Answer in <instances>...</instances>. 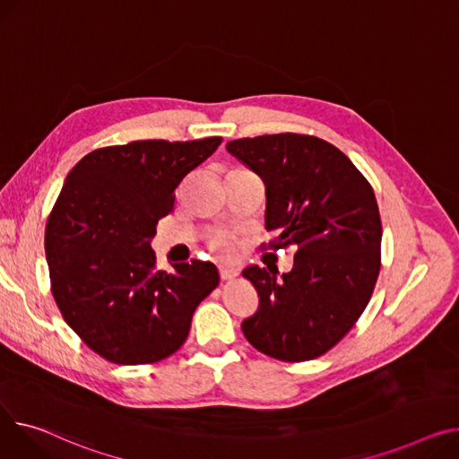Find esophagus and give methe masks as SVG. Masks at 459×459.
Returning <instances> with one entry per match:
<instances>
[{
	"mask_svg": "<svg viewBox=\"0 0 459 459\" xmlns=\"http://www.w3.org/2000/svg\"><path fill=\"white\" fill-rule=\"evenodd\" d=\"M220 277H221V281H234L238 277V271L230 269L227 265H221L220 267Z\"/></svg>",
	"mask_w": 459,
	"mask_h": 459,
	"instance_id": "1",
	"label": "esophagus"
}]
</instances>
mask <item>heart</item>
<instances>
[{
    "label": "heart",
    "instance_id": "obj_1",
    "mask_svg": "<svg viewBox=\"0 0 459 459\" xmlns=\"http://www.w3.org/2000/svg\"><path fill=\"white\" fill-rule=\"evenodd\" d=\"M212 249L225 260H234L238 255V246L230 236H218L216 239H212Z\"/></svg>",
    "mask_w": 459,
    "mask_h": 459
}]
</instances>
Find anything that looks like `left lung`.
I'll return each mask as SVG.
<instances>
[{"mask_svg": "<svg viewBox=\"0 0 459 459\" xmlns=\"http://www.w3.org/2000/svg\"><path fill=\"white\" fill-rule=\"evenodd\" d=\"M227 151L265 185V229L279 236L262 247H295L282 279L269 265L243 271L260 307L241 330L271 358L314 359L354 326L373 295L382 243L375 192L338 147L316 136L241 138Z\"/></svg>", "mask_w": 459, "mask_h": 459, "instance_id": "8db88e82", "label": "left lung"}]
</instances>
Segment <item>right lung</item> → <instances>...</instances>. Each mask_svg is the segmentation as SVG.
<instances>
[{"label":"right lung","instance_id":"add662e5","mask_svg":"<svg viewBox=\"0 0 459 459\" xmlns=\"http://www.w3.org/2000/svg\"><path fill=\"white\" fill-rule=\"evenodd\" d=\"M221 143L138 140L96 149L68 173L46 225L51 291L65 321L105 359L155 363L186 342L218 267L192 260L159 271L151 238L175 190Z\"/></svg>","mask_w":459,"mask_h":459}]
</instances>
